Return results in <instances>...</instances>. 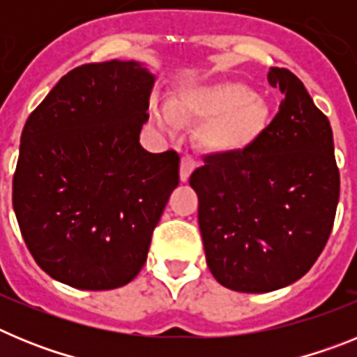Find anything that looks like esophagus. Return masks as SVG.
<instances>
[{"label":"esophagus","mask_w":357,"mask_h":357,"mask_svg":"<svg viewBox=\"0 0 357 357\" xmlns=\"http://www.w3.org/2000/svg\"><path fill=\"white\" fill-rule=\"evenodd\" d=\"M197 168V160L191 155H184L181 160V181L188 182L189 175L193 173V169Z\"/></svg>","instance_id":"1"}]
</instances>
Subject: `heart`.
Here are the masks:
<instances>
[{
	"mask_svg": "<svg viewBox=\"0 0 357 357\" xmlns=\"http://www.w3.org/2000/svg\"><path fill=\"white\" fill-rule=\"evenodd\" d=\"M153 119L164 130H173L176 116L207 121L202 141L218 151H239L257 139L268 123L266 102L239 82H218L185 89L175 109L153 105Z\"/></svg>",
	"mask_w": 357,
	"mask_h": 357,
	"instance_id": "1",
	"label": "heart"
}]
</instances>
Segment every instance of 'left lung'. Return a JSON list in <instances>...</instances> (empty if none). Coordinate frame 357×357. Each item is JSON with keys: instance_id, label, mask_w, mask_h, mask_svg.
<instances>
[{"instance_id": "left-lung-1", "label": "left lung", "mask_w": 357, "mask_h": 357, "mask_svg": "<svg viewBox=\"0 0 357 357\" xmlns=\"http://www.w3.org/2000/svg\"><path fill=\"white\" fill-rule=\"evenodd\" d=\"M282 102L239 151L204 157L189 178L207 266L241 293L284 288L311 270L333 230L340 172L333 130L291 71L270 68Z\"/></svg>"}]
</instances>
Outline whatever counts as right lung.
<instances>
[{
    "label": "right lung",
    "mask_w": 357,
    "mask_h": 357,
    "mask_svg": "<svg viewBox=\"0 0 357 357\" xmlns=\"http://www.w3.org/2000/svg\"><path fill=\"white\" fill-rule=\"evenodd\" d=\"M153 82L139 62L84 64L24 123L12 204L28 250L59 282L114 289L146 263L181 164L139 143Z\"/></svg>",
    "instance_id": "obj_1"
}]
</instances>
